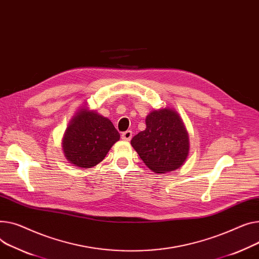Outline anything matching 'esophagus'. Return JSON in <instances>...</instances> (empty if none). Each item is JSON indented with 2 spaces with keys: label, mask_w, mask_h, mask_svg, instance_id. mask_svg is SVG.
<instances>
[{
  "label": "esophagus",
  "mask_w": 259,
  "mask_h": 259,
  "mask_svg": "<svg viewBox=\"0 0 259 259\" xmlns=\"http://www.w3.org/2000/svg\"><path fill=\"white\" fill-rule=\"evenodd\" d=\"M131 139H132V131L127 130V131H125V132L122 133V140L128 142V141H130Z\"/></svg>",
  "instance_id": "obj_1"
}]
</instances>
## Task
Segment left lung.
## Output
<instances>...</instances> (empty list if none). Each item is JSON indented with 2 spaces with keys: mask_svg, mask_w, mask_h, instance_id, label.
<instances>
[{
  "mask_svg": "<svg viewBox=\"0 0 259 259\" xmlns=\"http://www.w3.org/2000/svg\"><path fill=\"white\" fill-rule=\"evenodd\" d=\"M147 128L131 140V145L146 165L163 174L180 167L188 150V135L174 110H154L146 118Z\"/></svg>",
  "mask_w": 259,
  "mask_h": 259,
  "instance_id": "1",
  "label": "left lung"
}]
</instances>
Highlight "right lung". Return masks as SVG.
<instances>
[{
  "mask_svg": "<svg viewBox=\"0 0 259 259\" xmlns=\"http://www.w3.org/2000/svg\"><path fill=\"white\" fill-rule=\"evenodd\" d=\"M118 140L119 133L108 118L95 111L81 109L64 133L62 148L71 163L90 168L104 159Z\"/></svg>",
  "mask_w": 259,
  "mask_h": 259,
  "instance_id": "obj_1",
  "label": "right lung"
}]
</instances>
